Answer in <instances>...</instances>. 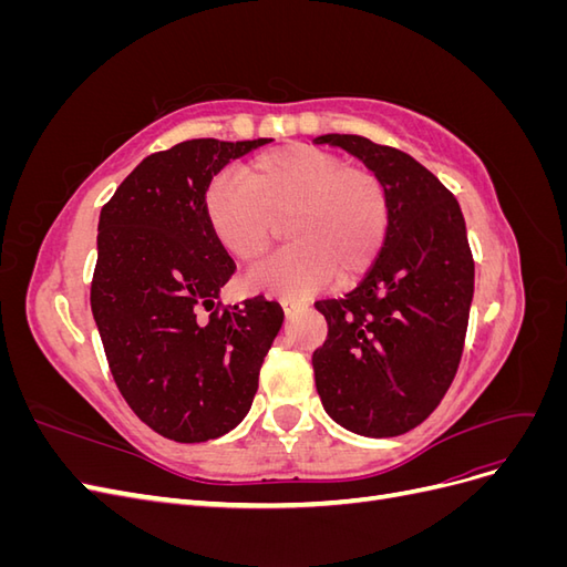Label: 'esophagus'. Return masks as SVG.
<instances>
[{"instance_id": "1", "label": "esophagus", "mask_w": 567, "mask_h": 567, "mask_svg": "<svg viewBox=\"0 0 567 567\" xmlns=\"http://www.w3.org/2000/svg\"><path fill=\"white\" fill-rule=\"evenodd\" d=\"M281 307H284V315H286V317H293L296 312L302 310L305 302H302V300H290V298H286V300H281Z\"/></svg>"}]
</instances>
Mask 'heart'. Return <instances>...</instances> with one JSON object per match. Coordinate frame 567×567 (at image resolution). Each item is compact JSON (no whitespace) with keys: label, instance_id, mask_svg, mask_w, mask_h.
I'll return each instance as SVG.
<instances>
[{"label":"heart","instance_id":"b5f03b06","mask_svg":"<svg viewBox=\"0 0 567 567\" xmlns=\"http://www.w3.org/2000/svg\"><path fill=\"white\" fill-rule=\"evenodd\" d=\"M203 210L215 241L241 265L260 260L274 221L286 219L290 246L248 277L250 288L277 298L312 296L333 274L340 281L362 277L390 225L388 188L373 169L307 144L260 153L244 167V179L215 177Z\"/></svg>","mask_w":567,"mask_h":567}]
</instances>
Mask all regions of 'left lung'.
Wrapping results in <instances>:
<instances>
[{"label": "left lung", "instance_id": "1", "mask_svg": "<svg viewBox=\"0 0 567 567\" xmlns=\"http://www.w3.org/2000/svg\"><path fill=\"white\" fill-rule=\"evenodd\" d=\"M379 175L390 225L373 267L342 300L315 302L329 323L315 350L321 404L364 437L423 423L450 390L466 340L475 265L466 221L442 182L404 151L357 134H321Z\"/></svg>", "mask_w": 567, "mask_h": 567}]
</instances>
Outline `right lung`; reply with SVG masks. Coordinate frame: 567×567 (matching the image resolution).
Wrapping results in <instances>:
<instances>
[{
    "instance_id": "1",
    "label": "right lung",
    "mask_w": 567,
    "mask_h": 567,
    "mask_svg": "<svg viewBox=\"0 0 567 567\" xmlns=\"http://www.w3.org/2000/svg\"><path fill=\"white\" fill-rule=\"evenodd\" d=\"M271 140H192L136 165L101 208L92 315L117 390L158 435L205 442L246 419L284 312L262 296L217 310L234 260L205 188ZM205 309L214 315L203 320Z\"/></svg>"
}]
</instances>
